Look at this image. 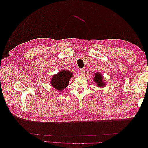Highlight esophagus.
Instances as JSON below:
<instances>
[{
  "mask_svg": "<svg viewBox=\"0 0 148 148\" xmlns=\"http://www.w3.org/2000/svg\"><path fill=\"white\" fill-rule=\"evenodd\" d=\"M79 74L80 75H81V76H83V75H84V74H85V70L83 69H81L79 70Z\"/></svg>",
  "mask_w": 148,
  "mask_h": 148,
  "instance_id": "1",
  "label": "esophagus"
}]
</instances>
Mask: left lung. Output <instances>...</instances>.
Segmentation results:
<instances>
[{
    "label": "left lung",
    "instance_id": "1",
    "mask_svg": "<svg viewBox=\"0 0 148 148\" xmlns=\"http://www.w3.org/2000/svg\"><path fill=\"white\" fill-rule=\"evenodd\" d=\"M93 80L99 87H103L106 85V83L103 81V76L100 72L95 73V77H93Z\"/></svg>",
    "mask_w": 148,
    "mask_h": 148
}]
</instances>
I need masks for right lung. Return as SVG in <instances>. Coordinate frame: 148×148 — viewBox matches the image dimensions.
<instances>
[{
    "instance_id": "obj_1",
    "label": "right lung",
    "mask_w": 148,
    "mask_h": 148,
    "mask_svg": "<svg viewBox=\"0 0 148 148\" xmlns=\"http://www.w3.org/2000/svg\"><path fill=\"white\" fill-rule=\"evenodd\" d=\"M72 76V73L70 71L66 70H62L58 74L53 76L50 83L52 87L58 90L62 91L68 86L69 80Z\"/></svg>"
}]
</instances>
